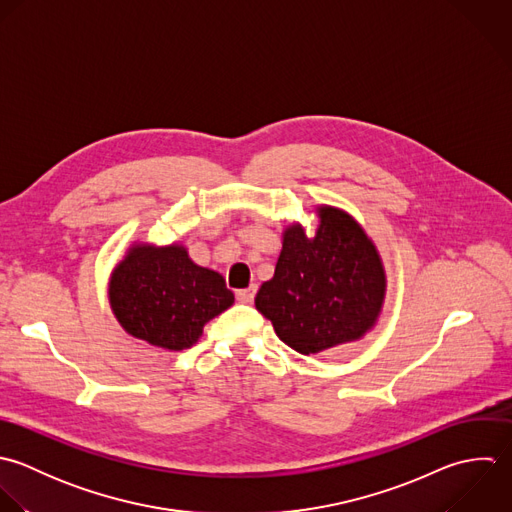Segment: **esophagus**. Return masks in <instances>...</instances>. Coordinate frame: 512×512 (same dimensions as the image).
<instances>
[{"label":"esophagus","instance_id":"1","mask_svg":"<svg viewBox=\"0 0 512 512\" xmlns=\"http://www.w3.org/2000/svg\"><path fill=\"white\" fill-rule=\"evenodd\" d=\"M255 291H257V287L251 285V287H247V289H239L235 295H237V299H239L241 303H251L253 297H255Z\"/></svg>","mask_w":512,"mask_h":512}]
</instances>
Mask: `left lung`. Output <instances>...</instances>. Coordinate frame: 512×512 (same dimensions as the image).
Segmentation results:
<instances>
[{
	"mask_svg": "<svg viewBox=\"0 0 512 512\" xmlns=\"http://www.w3.org/2000/svg\"><path fill=\"white\" fill-rule=\"evenodd\" d=\"M319 217L313 239L299 225L285 231L275 275L255 297L277 337L301 355L361 339L385 297V271L365 231L333 207Z\"/></svg>",
	"mask_w": 512,
	"mask_h": 512,
	"instance_id": "left-lung-1",
	"label": "left lung"
}]
</instances>
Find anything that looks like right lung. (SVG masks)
I'll return each instance as SVG.
<instances>
[{"instance_id":"add662e5","label":"right lung","mask_w":512,"mask_h":512,"mask_svg":"<svg viewBox=\"0 0 512 512\" xmlns=\"http://www.w3.org/2000/svg\"><path fill=\"white\" fill-rule=\"evenodd\" d=\"M109 301L129 335L181 351L197 343L205 323L235 297L219 273L195 265L183 247L137 245L115 267Z\"/></svg>"}]
</instances>
